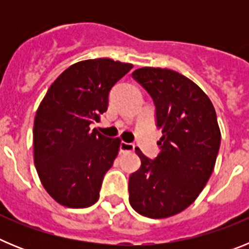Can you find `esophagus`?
Segmentation results:
<instances>
[{"label":"esophagus","mask_w":249,"mask_h":249,"mask_svg":"<svg viewBox=\"0 0 249 249\" xmlns=\"http://www.w3.org/2000/svg\"><path fill=\"white\" fill-rule=\"evenodd\" d=\"M120 148L121 152H132L135 151L136 146L133 143H128V142H121Z\"/></svg>","instance_id":"obj_1"}]
</instances>
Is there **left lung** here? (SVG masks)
<instances>
[{"instance_id": "left-lung-1", "label": "left lung", "mask_w": 249, "mask_h": 249, "mask_svg": "<svg viewBox=\"0 0 249 249\" xmlns=\"http://www.w3.org/2000/svg\"><path fill=\"white\" fill-rule=\"evenodd\" d=\"M132 77L153 100L162 137L155 160L136 148L141 167L129 176V203L144 217L166 218L191 206L212 175L221 144L217 114L208 96L178 72L142 67Z\"/></svg>"}]
</instances>
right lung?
I'll list each match as a JSON object with an SVG mask.
<instances>
[{
  "mask_svg": "<svg viewBox=\"0 0 249 249\" xmlns=\"http://www.w3.org/2000/svg\"><path fill=\"white\" fill-rule=\"evenodd\" d=\"M132 67L111 58L74 63L57 77L39 105L34 124L35 166L45 190L59 204L86 208L100 198L121 140L89 126L107 111L112 87Z\"/></svg>",
  "mask_w": 249,
  "mask_h": 249,
  "instance_id": "obj_1",
  "label": "right lung"
}]
</instances>
